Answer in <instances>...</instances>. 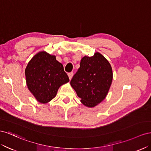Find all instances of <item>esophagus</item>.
Wrapping results in <instances>:
<instances>
[{
    "mask_svg": "<svg viewBox=\"0 0 151 151\" xmlns=\"http://www.w3.org/2000/svg\"><path fill=\"white\" fill-rule=\"evenodd\" d=\"M73 76V72L68 73V76H69V78H70V80H71Z\"/></svg>",
    "mask_w": 151,
    "mask_h": 151,
    "instance_id": "1",
    "label": "esophagus"
}]
</instances>
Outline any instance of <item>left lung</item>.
Masks as SVG:
<instances>
[{
  "label": "left lung",
  "mask_w": 151,
  "mask_h": 151,
  "mask_svg": "<svg viewBox=\"0 0 151 151\" xmlns=\"http://www.w3.org/2000/svg\"><path fill=\"white\" fill-rule=\"evenodd\" d=\"M113 80V70L108 61L99 52L84 56L80 67L70 81L81 102L93 107L106 98Z\"/></svg>",
  "instance_id": "left-lung-1"
}]
</instances>
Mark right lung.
<instances>
[{"label": "right lung", "mask_w": 151, "mask_h": 151, "mask_svg": "<svg viewBox=\"0 0 151 151\" xmlns=\"http://www.w3.org/2000/svg\"><path fill=\"white\" fill-rule=\"evenodd\" d=\"M25 76L28 88L42 104L54 99L60 86L70 81L63 64L55 55L45 51L37 53L30 60L26 68Z\"/></svg>", "instance_id": "1"}]
</instances>
